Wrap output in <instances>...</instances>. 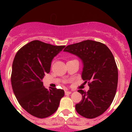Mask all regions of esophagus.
I'll return each instance as SVG.
<instances>
[{"label": "esophagus", "instance_id": "obj_1", "mask_svg": "<svg viewBox=\"0 0 132 132\" xmlns=\"http://www.w3.org/2000/svg\"><path fill=\"white\" fill-rule=\"evenodd\" d=\"M65 94H66V95H68V94H71V91H68V90H65Z\"/></svg>", "mask_w": 132, "mask_h": 132}]
</instances>
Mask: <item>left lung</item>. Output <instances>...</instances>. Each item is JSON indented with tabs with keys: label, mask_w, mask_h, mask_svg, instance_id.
<instances>
[{
	"label": "left lung",
	"mask_w": 132,
	"mask_h": 132,
	"mask_svg": "<svg viewBox=\"0 0 132 132\" xmlns=\"http://www.w3.org/2000/svg\"><path fill=\"white\" fill-rule=\"evenodd\" d=\"M78 56L82 61V79L89 90H79L82 101L75 105L80 116L94 118L109 108L116 93L118 68L114 55L105 44L93 40L67 45L63 50Z\"/></svg>",
	"instance_id": "left-lung-1"
}]
</instances>
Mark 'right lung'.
Returning <instances> with one entry per match:
<instances>
[{"instance_id": "add662e5", "label": "right lung", "mask_w": 132, "mask_h": 132, "mask_svg": "<svg viewBox=\"0 0 132 132\" xmlns=\"http://www.w3.org/2000/svg\"><path fill=\"white\" fill-rule=\"evenodd\" d=\"M65 47L34 40L15 55L11 75L12 90L21 106L35 117L45 118L52 115L63 97V90L45 88L42 80L50 73L52 59Z\"/></svg>"}]
</instances>
